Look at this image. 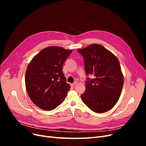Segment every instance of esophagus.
Masks as SVG:
<instances>
[{"label": "esophagus", "mask_w": 146, "mask_h": 146, "mask_svg": "<svg viewBox=\"0 0 146 146\" xmlns=\"http://www.w3.org/2000/svg\"><path fill=\"white\" fill-rule=\"evenodd\" d=\"M77 85V83L76 82H75V83H72V84H70V86H76Z\"/></svg>", "instance_id": "obj_1"}]
</instances>
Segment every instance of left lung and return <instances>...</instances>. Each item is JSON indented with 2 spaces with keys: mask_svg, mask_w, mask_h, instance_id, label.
<instances>
[{
  "mask_svg": "<svg viewBox=\"0 0 146 146\" xmlns=\"http://www.w3.org/2000/svg\"><path fill=\"white\" fill-rule=\"evenodd\" d=\"M84 58L88 78L86 90L81 98L87 107L95 113H102L111 110L118 101L123 85V77L117 57L104 46L93 44L77 49Z\"/></svg>",
  "mask_w": 146,
  "mask_h": 146,
  "instance_id": "8db88e82",
  "label": "left lung"
}]
</instances>
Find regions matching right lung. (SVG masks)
<instances>
[{
    "label": "right lung",
    "mask_w": 146,
    "mask_h": 146,
    "mask_svg": "<svg viewBox=\"0 0 146 146\" xmlns=\"http://www.w3.org/2000/svg\"><path fill=\"white\" fill-rule=\"evenodd\" d=\"M72 50L57 46L43 48L29 64L25 72L26 89L30 99L39 108L55 109L64 101L70 86L62 71Z\"/></svg>",
    "instance_id": "obj_1"
}]
</instances>
